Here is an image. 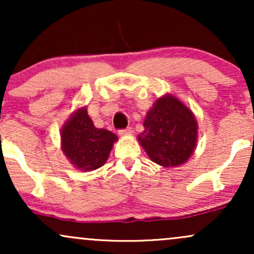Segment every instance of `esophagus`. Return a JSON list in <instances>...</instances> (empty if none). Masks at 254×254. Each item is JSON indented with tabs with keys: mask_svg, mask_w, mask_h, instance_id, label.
<instances>
[{
	"mask_svg": "<svg viewBox=\"0 0 254 254\" xmlns=\"http://www.w3.org/2000/svg\"><path fill=\"white\" fill-rule=\"evenodd\" d=\"M132 131H133L132 127H127V129L119 131V135H121V136H130V135H132Z\"/></svg>",
	"mask_w": 254,
	"mask_h": 254,
	"instance_id": "obj_1",
	"label": "esophagus"
}]
</instances>
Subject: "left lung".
<instances>
[{"instance_id": "obj_1", "label": "left lung", "mask_w": 254, "mask_h": 254, "mask_svg": "<svg viewBox=\"0 0 254 254\" xmlns=\"http://www.w3.org/2000/svg\"><path fill=\"white\" fill-rule=\"evenodd\" d=\"M138 143L149 159L162 167L185 164L196 149L198 123L194 113L176 95L157 98L144 118Z\"/></svg>"}]
</instances>
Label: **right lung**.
I'll list each match as a JSON object with an SVG mask.
<instances>
[{
    "instance_id": "add662e5",
    "label": "right lung",
    "mask_w": 254,
    "mask_h": 254,
    "mask_svg": "<svg viewBox=\"0 0 254 254\" xmlns=\"http://www.w3.org/2000/svg\"><path fill=\"white\" fill-rule=\"evenodd\" d=\"M117 141V135L94 127L87 106L75 110L61 129L63 154L78 171L90 172L105 165Z\"/></svg>"
}]
</instances>
